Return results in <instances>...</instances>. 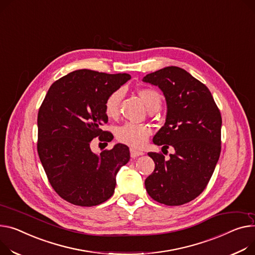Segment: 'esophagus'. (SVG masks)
I'll list each match as a JSON object with an SVG mask.
<instances>
[{
	"instance_id": "obj_1",
	"label": "esophagus",
	"mask_w": 255,
	"mask_h": 255,
	"mask_svg": "<svg viewBox=\"0 0 255 255\" xmlns=\"http://www.w3.org/2000/svg\"><path fill=\"white\" fill-rule=\"evenodd\" d=\"M142 155H143L142 151H139V150H136V149H133V148L130 149V156H131V158H137V157L142 156Z\"/></svg>"
}]
</instances>
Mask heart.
<instances>
[{"instance_id":"b5f03b06","label":"heart","mask_w":255,"mask_h":255,"mask_svg":"<svg viewBox=\"0 0 255 255\" xmlns=\"http://www.w3.org/2000/svg\"><path fill=\"white\" fill-rule=\"evenodd\" d=\"M138 95L143 101L148 112L158 110L161 106V94L154 88H142L138 90ZM123 98V91L121 89L115 90L106 99L105 112L108 117L116 118L119 114L121 101ZM151 130L148 126L142 124L126 123L118 129L117 138L119 141L125 143L134 148L142 147L148 140Z\"/></svg>"}]
</instances>
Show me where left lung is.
Segmentation results:
<instances>
[{
    "label": "left lung",
    "mask_w": 255,
    "mask_h": 255,
    "mask_svg": "<svg viewBox=\"0 0 255 255\" xmlns=\"http://www.w3.org/2000/svg\"><path fill=\"white\" fill-rule=\"evenodd\" d=\"M143 82L158 86L166 99L164 126L155 144L174 149L168 160L148 152L155 170L144 181L147 194L168 206L185 204L207 186L220 155L222 116L209 89L190 73L167 66L146 75Z\"/></svg>",
    "instance_id": "8db88e82"
}]
</instances>
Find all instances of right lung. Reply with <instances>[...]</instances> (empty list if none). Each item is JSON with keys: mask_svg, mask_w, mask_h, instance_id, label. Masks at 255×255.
Returning <instances> with one entry per match:
<instances>
[{"mask_svg": "<svg viewBox=\"0 0 255 255\" xmlns=\"http://www.w3.org/2000/svg\"><path fill=\"white\" fill-rule=\"evenodd\" d=\"M131 77L90 70L70 73L49 88L38 114V154L50 184L65 201L91 207L110 199L116 175L130 159L129 147L117 143L99 155L90 148L93 138L110 142L107 97ZM108 144V143H107Z\"/></svg>", "mask_w": 255, "mask_h": 255, "instance_id": "right-lung-1", "label": "right lung"}]
</instances>
